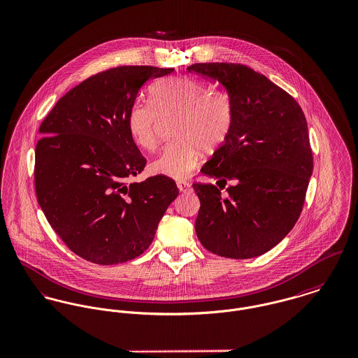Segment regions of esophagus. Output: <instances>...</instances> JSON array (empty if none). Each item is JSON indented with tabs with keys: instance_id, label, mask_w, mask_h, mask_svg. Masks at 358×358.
<instances>
[{
	"instance_id": "esophagus-1",
	"label": "esophagus",
	"mask_w": 358,
	"mask_h": 358,
	"mask_svg": "<svg viewBox=\"0 0 358 358\" xmlns=\"http://www.w3.org/2000/svg\"><path fill=\"white\" fill-rule=\"evenodd\" d=\"M177 187H178L180 192L185 193L191 191V184L187 181H177Z\"/></svg>"
}]
</instances>
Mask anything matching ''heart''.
<instances>
[{"label": "heart", "instance_id": "b5f03b06", "mask_svg": "<svg viewBox=\"0 0 358 358\" xmlns=\"http://www.w3.org/2000/svg\"><path fill=\"white\" fill-rule=\"evenodd\" d=\"M150 102L138 101L127 113V128L135 144L152 151L158 145L161 120L177 117L174 143L166 145L151 164L154 174L182 180L199 164L201 150L213 152L229 136L234 106L230 92L220 85L191 78H169L150 87Z\"/></svg>", "mask_w": 358, "mask_h": 358}]
</instances>
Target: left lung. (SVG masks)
Listing matches in <instances>:
<instances>
[{
    "label": "left lung",
    "mask_w": 358,
    "mask_h": 358,
    "mask_svg": "<svg viewBox=\"0 0 358 358\" xmlns=\"http://www.w3.org/2000/svg\"><path fill=\"white\" fill-rule=\"evenodd\" d=\"M188 72L222 84L234 106L229 136L201 167L222 187L227 180L234 185L222 196L213 184H193L200 200L197 238L223 257L260 256L287 236L303 211L313 170L305 115L293 96L245 65L203 62Z\"/></svg>",
    "instance_id": "obj_1"
}]
</instances>
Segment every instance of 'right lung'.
<instances>
[{"mask_svg": "<svg viewBox=\"0 0 358 358\" xmlns=\"http://www.w3.org/2000/svg\"><path fill=\"white\" fill-rule=\"evenodd\" d=\"M173 71L117 66L96 73L68 91L41 124L38 203L65 245L91 263L111 266L140 256L178 196L165 176L128 182L145 158L128 132L127 113L144 83Z\"/></svg>", "mask_w": 358, "mask_h": 358, "instance_id": "add662e5", "label": "right lung"}]
</instances>
